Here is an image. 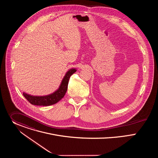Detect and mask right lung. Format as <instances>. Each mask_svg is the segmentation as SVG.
I'll use <instances>...</instances> for the list:
<instances>
[{
    "mask_svg": "<svg viewBox=\"0 0 158 158\" xmlns=\"http://www.w3.org/2000/svg\"><path fill=\"white\" fill-rule=\"evenodd\" d=\"M76 71V69H72L67 72L64 76L57 91L52 94L46 96H33L24 93L23 95L25 98L33 105L48 106L54 104L59 102L64 96L67 90L69 78Z\"/></svg>",
    "mask_w": 158,
    "mask_h": 158,
    "instance_id": "1",
    "label": "right lung"
}]
</instances>
